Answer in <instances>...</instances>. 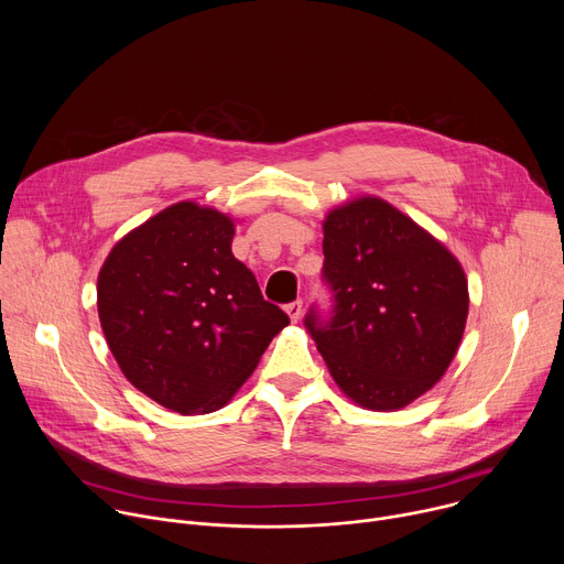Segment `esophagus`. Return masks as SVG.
I'll use <instances>...</instances> for the list:
<instances>
[{
	"instance_id": "34e87169",
	"label": "esophagus",
	"mask_w": 564,
	"mask_h": 564,
	"mask_svg": "<svg viewBox=\"0 0 564 564\" xmlns=\"http://www.w3.org/2000/svg\"><path fill=\"white\" fill-rule=\"evenodd\" d=\"M285 312H288L292 324H296V321H299L301 314H303V301H292V303H288V305H285Z\"/></svg>"
}]
</instances>
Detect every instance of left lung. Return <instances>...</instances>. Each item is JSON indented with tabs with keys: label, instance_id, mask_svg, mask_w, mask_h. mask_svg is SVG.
Here are the masks:
<instances>
[{
	"label": "left lung",
	"instance_id": "obj_1",
	"mask_svg": "<svg viewBox=\"0 0 564 564\" xmlns=\"http://www.w3.org/2000/svg\"><path fill=\"white\" fill-rule=\"evenodd\" d=\"M333 316L305 328L333 379L368 411H397L451 366L468 316L459 261L390 203L361 196L324 220Z\"/></svg>",
	"mask_w": 564,
	"mask_h": 564
}]
</instances>
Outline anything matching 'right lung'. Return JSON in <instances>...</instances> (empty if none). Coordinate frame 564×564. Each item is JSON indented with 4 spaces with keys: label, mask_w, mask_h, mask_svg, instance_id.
<instances>
[{
    "label": "right lung",
    "mask_w": 564,
    "mask_h": 564,
    "mask_svg": "<svg viewBox=\"0 0 564 564\" xmlns=\"http://www.w3.org/2000/svg\"><path fill=\"white\" fill-rule=\"evenodd\" d=\"M234 220L192 200L120 238L98 276V314L124 377L181 415L223 409L290 324L231 254Z\"/></svg>",
    "instance_id": "add662e5"
}]
</instances>
